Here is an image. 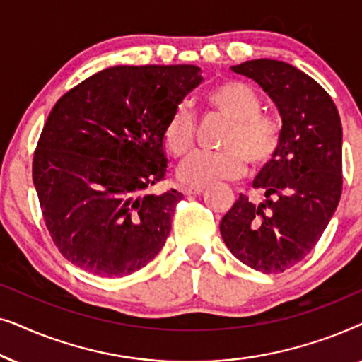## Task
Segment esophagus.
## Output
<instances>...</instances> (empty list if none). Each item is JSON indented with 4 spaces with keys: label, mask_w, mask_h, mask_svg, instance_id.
Here are the masks:
<instances>
[{
    "label": "esophagus",
    "mask_w": 362,
    "mask_h": 362,
    "mask_svg": "<svg viewBox=\"0 0 362 362\" xmlns=\"http://www.w3.org/2000/svg\"><path fill=\"white\" fill-rule=\"evenodd\" d=\"M206 191L204 186H189V187H182V192H185L186 196H197V194H202V192Z\"/></svg>",
    "instance_id": "1"
}]
</instances>
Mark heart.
Segmentation results:
<instances>
[{
    "label": "heart",
    "mask_w": 362,
    "mask_h": 362,
    "mask_svg": "<svg viewBox=\"0 0 362 362\" xmlns=\"http://www.w3.org/2000/svg\"><path fill=\"white\" fill-rule=\"evenodd\" d=\"M206 102L212 110L230 122L222 136V153H196L177 170V180L189 186H206L219 180H235L244 175L245 161L260 170L274 160L280 146V132L270 118L260 115V100L254 88L240 81L222 82L211 88ZM168 153L182 158L196 140V118L181 103L175 108L163 130Z\"/></svg>",
    "instance_id": "heart-1"
}]
</instances>
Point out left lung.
Segmentation results:
<instances>
[{"instance_id": "8db88e82", "label": "left lung", "mask_w": 362, "mask_h": 362, "mask_svg": "<svg viewBox=\"0 0 362 362\" xmlns=\"http://www.w3.org/2000/svg\"><path fill=\"white\" fill-rule=\"evenodd\" d=\"M269 93L281 117L280 146L254 180L265 199L240 194L221 221L227 249L264 274L298 264L320 240L343 191V128L328 92L274 59L232 66Z\"/></svg>"}]
</instances>
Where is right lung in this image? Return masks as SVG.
<instances>
[{"label":"right lung","instance_id":"right-lung-1","mask_svg":"<svg viewBox=\"0 0 362 362\" xmlns=\"http://www.w3.org/2000/svg\"><path fill=\"white\" fill-rule=\"evenodd\" d=\"M201 82L196 66H115L54 105L33 181L54 244L78 269L125 276L163 249L182 194L146 189L165 180L166 122Z\"/></svg>","mask_w":362,"mask_h":362}]
</instances>
